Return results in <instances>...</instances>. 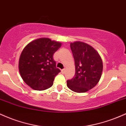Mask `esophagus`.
Returning a JSON list of instances; mask_svg holds the SVG:
<instances>
[{
    "instance_id": "1",
    "label": "esophagus",
    "mask_w": 126,
    "mask_h": 126,
    "mask_svg": "<svg viewBox=\"0 0 126 126\" xmlns=\"http://www.w3.org/2000/svg\"><path fill=\"white\" fill-rule=\"evenodd\" d=\"M65 69H63V70H61V72H62V73H65Z\"/></svg>"
}]
</instances>
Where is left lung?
Returning <instances> with one entry per match:
<instances>
[{
    "label": "left lung",
    "mask_w": 126,
    "mask_h": 126,
    "mask_svg": "<svg viewBox=\"0 0 126 126\" xmlns=\"http://www.w3.org/2000/svg\"><path fill=\"white\" fill-rule=\"evenodd\" d=\"M75 63V76L67 80L70 89L84 93L97 84L102 76L103 63L101 57L92 46L82 42L70 43Z\"/></svg>",
    "instance_id": "1"
}]
</instances>
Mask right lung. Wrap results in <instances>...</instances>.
<instances>
[{
    "instance_id": "add662e5",
    "label": "right lung",
    "mask_w": 126,
    "mask_h": 126,
    "mask_svg": "<svg viewBox=\"0 0 126 126\" xmlns=\"http://www.w3.org/2000/svg\"><path fill=\"white\" fill-rule=\"evenodd\" d=\"M61 43L49 38H39L24 48L19 59V71L24 81L31 88L44 90L53 85L55 77L60 73L53 55Z\"/></svg>"
}]
</instances>
